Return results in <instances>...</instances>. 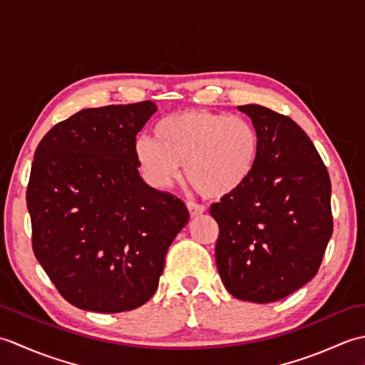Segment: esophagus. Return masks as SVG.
I'll use <instances>...</instances> for the list:
<instances>
[{
  "label": "esophagus",
  "instance_id": "1",
  "mask_svg": "<svg viewBox=\"0 0 365 365\" xmlns=\"http://www.w3.org/2000/svg\"><path fill=\"white\" fill-rule=\"evenodd\" d=\"M187 208H188L191 218H196V216L202 215L205 212V207L204 205H199V204H195V202H188Z\"/></svg>",
  "mask_w": 365,
  "mask_h": 365
}]
</instances>
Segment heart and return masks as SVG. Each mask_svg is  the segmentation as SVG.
<instances>
[{
	"label": "heart",
	"mask_w": 365,
	"mask_h": 365,
	"mask_svg": "<svg viewBox=\"0 0 365 365\" xmlns=\"http://www.w3.org/2000/svg\"><path fill=\"white\" fill-rule=\"evenodd\" d=\"M259 149V133L247 119L192 110L163 118L153 138H138L135 158L153 187L168 188L185 165V175L199 191L224 197L250 178Z\"/></svg>",
	"instance_id": "1"
}]
</instances>
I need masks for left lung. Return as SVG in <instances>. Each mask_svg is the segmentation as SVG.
<instances>
[{
    "mask_svg": "<svg viewBox=\"0 0 365 365\" xmlns=\"http://www.w3.org/2000/svg\"><path fill=\"white\" fill-rule=\"evenodd\" d=\"M238 110L257 130L259 158L242 187L210 207L220 226L215 257L232 297L265 304L319 271L332 235L331 180L290 118L260 105Z\"/></svg>",
    "mask_w": 365,
    "mask_h": 365,
    "instance_id": "8db88e82",
    "label": "left lung"
}]
</instances>
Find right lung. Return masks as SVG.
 <instances>
[{
	"mask_svg": "<svg viewBox=\"0 0 365 365\" xmlns=\"http://www.w3.org/2000/svg\"><path fill=\"white\" fill-rule=\"evenodd\" d=\"M153 102L88 108L38 143L26 205L33 251L58 292L83 311L143 306L158 287L187 207L138 170L136 135Z\"/></svg>",
	"mask_w": 365,
	"mask_h": 365,
	"instance_id": "obj_1",
	"label": "right lung"
}]
</instances>
